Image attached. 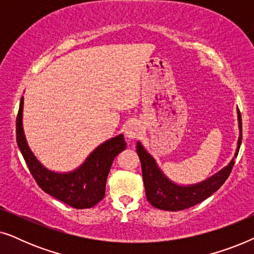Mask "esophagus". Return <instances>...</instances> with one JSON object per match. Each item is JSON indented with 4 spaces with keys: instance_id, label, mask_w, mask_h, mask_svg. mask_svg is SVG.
Here are the masks:
<instances>
[{
    "instance_id": "esophagus-1",
    "label": "esophagus",
    "mask_w": 254,
    "mask_h": 254,
    "mask_svg": "<svg viewBox=\"0 0 254 254\" xmlns=\"http://www.w3.org/2000/svg\"><path fill=\"white\" fill-rule=\"evenodd\" d=\"M125 135L128 138H136L140 135V125L134 120L127 123L126 127H125Z\"/></svg>"
}]
</instances>
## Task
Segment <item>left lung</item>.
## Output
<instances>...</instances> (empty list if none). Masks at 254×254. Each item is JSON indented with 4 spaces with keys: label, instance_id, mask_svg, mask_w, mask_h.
Listing matches in <instances>:
<instances>
[{
    "label": "left lung",
    "instance_id": "1",
    "mask_svg": "<svg viewBox=\"0 0 254 254\" xmlns=\"http://www.w3.org/2000/svg\"><path fill=\"white\" fill-rule=\"evenodd\" d=\"M238 121L241 136L238 138L237 152L242 143V116L238 110ZM136 152L141 162L142 177H143L145 195L149 202L155 208L163 210H183L186 208L195 206L196 203L206 200L208 196L216 192L223 185L228 177L230 176L235 161L232 159L230 164L224 168L216 175L210 177L209 179L197 184V185L182 187L170 182L166 177L161 172V170L156 165L155 159L144 150L140 142L136 144Z\"/></svg>",
    "mask_w": 254,
    "mask_h": 254
}]
</instances>
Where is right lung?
I'll return each instance as SVG.
<instances>
[{
	"label": "right lung",
	"mask_w": 254,
	"mask_h": 254,
	"mask_svg": "<svg viewBox=\"0 0 254 254\" xmlns=\"http://www.w3.org/2000/svg\"><path fill=\"white\" fill-rule=\"evenodd\" d=\"M23 97L16 119V138L31 175L44 192L76 209L91 208L105 196L106 179L116 156L126 148L124 135L99 145L81 168L71 173L52 172L40 164L26 143L22 127Z\"/></svg>",
	"instance_id": "obj_1"
}]
</instances>
